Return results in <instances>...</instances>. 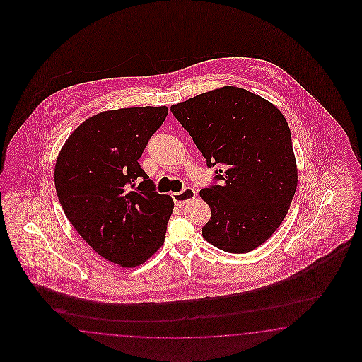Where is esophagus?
<instances>
[{"mask_svg":"<svg viewBox=\"0 0 362 362\" xmlns=\"http://www.w3.org/2000/svg\"><path fill=\"white\" fill-rule=\"evenodd\" d=\"M195 197V189L191 187H187L185 189H182L180 192H174L173 194V199L174 203L177 207H183L188 202H191Z\"/></svg>","mask_w":362,"mask_h":362,"instance_id":"1","label":"esophagus"}]
</instances>
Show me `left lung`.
Masks as SVG:
<instances>
[{"instance_id":"left-lung-1","label":"left lung","mask_w":362,"mask_h":362,"mask_svg":"<svg viewBox=\"0 0 362 362\" xmlns=\"http://www.w3.org/2000/svg\"><path fill=\"white\" fill-rule=\"evenodd\" d=\"M192 136L214 182L200 191L211 209L206 240L230 253L251 252L279 228L297 186L289 126L268 100L233 86L171 106Z\"/></svg>"}]
</instances>
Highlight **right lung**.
<instances>
[{"mask_svg":"<svg viewBox=\"0 0 362 362\" xmlns=\"http://www.w3.org/2000/svg\"><path fill=\"white\" fill-rule=\"evenodd\" d=\"M168 109L132 107L83 122L55 163L57 197L66 218L102 257L136 267L165 241L174 202L156 192L138 159Z\"/></svg>","mask_w":362,"mask_h":362,"instance_id":"obj_1","label":"right lung"}]
</instances>
